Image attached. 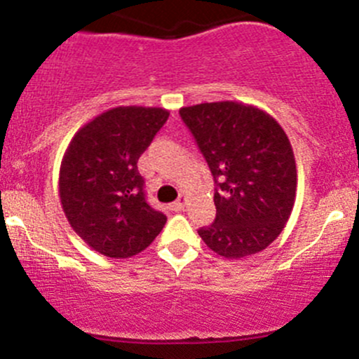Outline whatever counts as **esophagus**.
Segmentation results:
<instances>
[{"label":"esophagus","instance_id":"esophagus-1","mask_svg":"<svg viewBox=\"0 0 359 359\" xmlns=\"http://www.w3.org/2000/svg\"><path fill=\"white\" fill-rule=\"evenodd\" d=\"M186 201H187L186 194H180L179 200L173 203V210H177V212H180V210H184V206H186Z\"/></svg>","mask_w":359,"mask_h":359}]
</instances>
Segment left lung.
Here are the masks:
<instances>
[{
    "label": "left lung",
    "mask_w": 359,
    "mask_h": 359,
    "mask_svg": "<svg viewBox=\"0 0 359 359\" xmlns=\"http://www.w3.org/2000/svg\"><path fill=\"white\" fill-rule=\"evenodd\" d=\"M219 191L215 222L198 234L217 255L243 259L266 250L287 226L295 203L292 144L266 111L222 100L182 107Z\"/></svg>",
    "instance_id": "left-lung-1"
}]
</instances>
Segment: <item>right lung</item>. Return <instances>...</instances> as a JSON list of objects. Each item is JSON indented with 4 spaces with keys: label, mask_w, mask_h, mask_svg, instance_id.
Listing matches in <instances>:
<instances>
[{
    "label": "right lung",
    "mask_w": 359,
    "mask_h": 359,
    "mask_svg": "<svg viewBox=\"0 0 359 359\" xmlns=\"http://www.w3.org/2000/svg\"><path fill=\"white\" fill-rule=\"evenodd\" d=\"M168 116L163 107H112L69 142L60 163V205L74 233L95 252L128 259L161 233L166 215L147 205L137 161Z\"/></svg>",
    "instance_id": "1"
}]
</instances>
